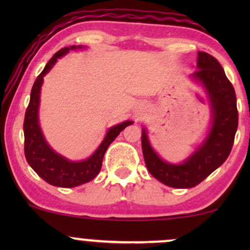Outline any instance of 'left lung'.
<instances>
[{"label": "left lung", "mask_w": 250, "mask_h": 250, "mask_svg": "<svg viewBox=\"0 0 250 250\" xmlns=\"http://www.w3.org/2000/svg\"><path fill=\"white\" fill-rule=\"evenodd\" d=\"M197 70L191 74L207 93L213 111V125L205 142L181 165L163 161L142 130V151L149 173L160 182L173 188H193L226 161L234 145L239 125L236 95L233 84L214 56L197 53Z\"/></svg>", "instance_id": "8db88e82"}]
</instances>
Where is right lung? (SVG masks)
Returning <instances> with one entry per match:
<instances>
[{
  "instance_id": "add662e5",
  "label": "right lung",
  "mask_w": 250,
  "mask_h": 250,
  "mask_svg": "<svg viewBox=\"0 0 250 250\" xmlns=\"http://www.w3.org/2000/svg\"><path fill=\"white\" fill-rule=\"evenodd\" d=\"M82 48V45H71L59 50L49 60L42 73L37 76L30 93V101L25 110L23 131H24V155L35 173L51 186L62 188H73L91 181L100 173L102 167L103 156L110 143L116 139L125 127L133 121H125L114 125L108 130L100 147L84 161L74 162L54 151L43 137L39 123L40 91L43 83V76L55 64L57 59L62 57L70 49Z\"/></svg>"
}]
</instances>
